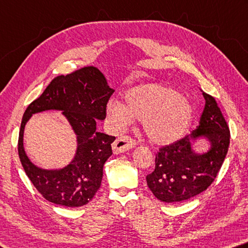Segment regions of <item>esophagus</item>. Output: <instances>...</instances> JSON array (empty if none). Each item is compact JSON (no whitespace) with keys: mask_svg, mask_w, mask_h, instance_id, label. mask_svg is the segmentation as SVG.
<instances>
[{"mask_svg":"<svg viewBox=\"0 0 248 248\" xmlns=\"http://www.w3.org/2000/svg\"><path fill=\"white\" fill-rule=\"evenodd\" d=\"M136 145V140H133L132 138H130L128 136H124L117 139L114 144H112V151H114L115 154H119V153L131 150V148H133Z\"/></svg>","mask_w":248,"mask_h":248,"instance_id":"34e87169","label":"esophagus"}]
</instances>
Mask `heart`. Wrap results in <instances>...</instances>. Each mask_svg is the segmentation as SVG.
<instances>
[{
  "label": "heart",
  "mask_w": 248,
  "mask_h": 248,
  "mask_svg": "<svg viewBox=\"0 0 248 248\" xmlns=\"http://www.w3.org/2000/svg\"><path fill=\"white\" fill-rule=\"evenodd\" d=\"M125 104L111 101L108 114L118 127L142 120L144 132L151 141L168 144L186 132L193 117L190 102L164 84L147 83L134 87L124 95Z\"/></svg>",
  "instance_id": "1"
}]
</instances>
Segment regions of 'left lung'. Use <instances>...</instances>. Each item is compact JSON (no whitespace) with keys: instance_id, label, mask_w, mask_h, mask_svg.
Listing matches in <instances>:
<instances>
[{"instance_id":"1","label":"left lung","mask_w":248,"mask_h":248,"mask_svg":"<svg viewBox=\"0 0 248 248\" xmlns=\"http://www.w3.org/2000/svg\"><path fill=\"white\" fill-rule=\"evenodd\" d=\"M205 107L200 124L186 137L159 148L155 169L146 175L148 188L165 202L190 200L210 186L223 164L230 144V130L215 98L202 92ZM200 136L211 141L204 155L191 151L190 142Z\"/></svg>"}]
</instances>
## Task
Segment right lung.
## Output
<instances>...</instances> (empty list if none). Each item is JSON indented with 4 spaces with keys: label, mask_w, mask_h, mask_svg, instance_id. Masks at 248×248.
<instances>
[{
    "label": "right lung",
    "mask_w": 248,
    "mask_h": 248,
    "mask_svg": "<svg viewBox=\"0 0 248 248\" xmlns=\"http://www.w3.org/2000/svg\"><path fill=\"white\" fill-rule=\"evenodd\" d=\"M114 90L93 66H85L66 76H57L44 92L27 107L22 117L18 154L26 174L44 199L66 207L83 206L101 186L103 166L112 154L115 137L96 131V119H105L106 107ZM62 110L78 134V148L74 160L61 170L34 166L23 151V130L35 112Z\"/></svg>",
    "instance_id": "right-lung-1"
}]
</instances>
